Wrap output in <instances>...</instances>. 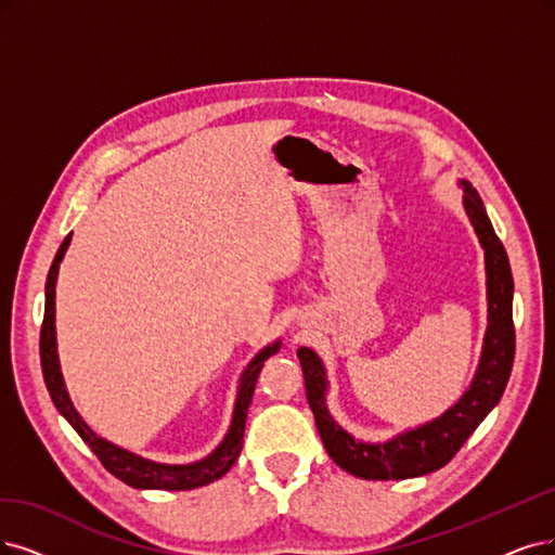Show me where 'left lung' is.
Here are the masks:
<instances>
[{
	"instance_id": "8db88e82",
	"label": "left lung",
	"mask_w": 555,
	"mask_h": 555,
	"mask_svg": "<svg viewBox=\"0 0 555 555\" xmlns=\"http://www.w3.org/2000/svg\"><path fill=\"white\" fill-rule=\"evenodd\" d=\"M464 192V212L474 225L485 251L487 274V332L482 352L462 398L446 412L423 425L409 427L386 441H363L354 437L332 416L326 406L330 377L320 354L311 347H299L306 398L313 409L318 433L330 457L347 474L361 480H404L418 478L446 466L474 429L487 418L505 391L515 361V326H512V281L509 260L494 233L480 194L468 180H460Z\"/></svg>"
}]
</instances>
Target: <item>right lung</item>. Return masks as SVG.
Segmentation results:
<instances>
[{
    "label": "right lung",
    "instance_id": "1",
    "mask_svg": "<svg viewBox=\"0 0 555 555\" xmlns=\"http://www.w3.org/2000/svg\"><path fill=\"white\" fill-rule=\"evenodd\" d=\"M70 240H73V233L64 242H61L59 251L54 256V262L50 267L48 283H46V318H43V330H40V365H43L46 386H48L54 406L59 409V414L73 425V429L81 437V441H85L93 450L98 460L102 462V466H105L112 476H116L118 480H122L134 489L176 491V489H196V487L219 480L223 474H229L231 466L240 457V450L244 443L246 412H249L258 375L262 371L264 361L281 350V338H276L270 345H264L262 350L249 363H246V367L240 375L229 433L223 435V439L219 441V446L212 450V453H208L196 462H188V464H167V462H155L149 457H141V455L132 453V450L120 448V446L107 441L105 437L93 433V429L87 425V421L81 418L75 409L70 396H68L64 375H61V363H59V352H56V326H54L56 304H54V297H56L59 264L68 251Z\"/></svg>",
    "mask_w": 555,
    "mask_h": 555
}]
</instances>
